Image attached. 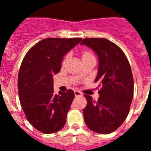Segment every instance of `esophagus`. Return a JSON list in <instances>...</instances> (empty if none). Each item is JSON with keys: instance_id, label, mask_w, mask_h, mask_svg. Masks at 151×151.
<instances>
[{"instance_id": "34e87169", "label": "esophagus", "mask_w": 151, "mask_h": 151, "mask_svg": "<svg viewBox=\"0 0 151 151\" xmlns=\"http://www.w3.org/2000/svg\"><path fill=\"white\" fill-rule=\"evenodd\" d=\"M74 95H75L76 97H78V96H82L83 94L80 92V91H78V90H74Z\"/></svg>"}]
</instances>
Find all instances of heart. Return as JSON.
Segmentation results:
<instances>
[{"label": "heart", "instance_id": "b5f03b06", "mask_svg": "<svg viewBox=\"0 0 151 151\" xmlns=\"http://www.w3.org/2000/svg\"><path fill=\"white\" fill-rule=\"evenodd\" d=\"M91 55H92V53H90V52H88V51H86L83 53V57H85V56H91ZM66 57H68V56H66Z\"/></svg>", "mask_w": 151, "mask_h": 151}]
</instances>
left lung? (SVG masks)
I'll list each match as a JSON object with an SVG mask.
<instances>
[{
    "label": "left lung",
    "mask_w": 151,
    "mask_h": 151,
    "mask_svg": "<svg viewBox=\"0 0 151 151\" xmlns=\"http://www.w3.org/2000/svg\"><path fill=\"white\" fill-rule=\"evenodd\" d=\"M81 45L91 47L99 60L95 83H99V98L84 95L87 105L84 121L91 130L109 134L123 124L129 112L134 82L130 65L123 50L115 43L102 38H86Z\"/></svg>",
    "instance_id": "8db88e82"
}]
</instances>
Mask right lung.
I'll use <instances>...</instances> for the list:
<instances>
[{
  "label": "right lung",
  "mask_w": 151,
  "mask_h": 151,
  "mask_svg": "<svg viewBox=\"0 0 151 151\" xmlns=\"http://www.w3.org/2000/svg\"><path fill=\"white\" fill-rule=\"evenodd\" d=\"M81 38H47L36 43L24 57L18 76L21 106L33 127L45 134L58 132L74 98L73 90L53 91V75L60 72L66 53Z\"/></svg>",
  "instance_id": "obj_1"
}]
</instances>
